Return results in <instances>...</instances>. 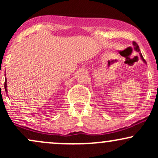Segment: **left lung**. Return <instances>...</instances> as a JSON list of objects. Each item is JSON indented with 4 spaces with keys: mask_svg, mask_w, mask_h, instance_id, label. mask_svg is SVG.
<instances>
[{
    "mask_svg": "<svg viewBox=\"0 0 158 158\" xmlns=\"http://www.w3.org/2000/svg\"><path fill=\"white\" fill-rule=\"evenodd\" d=\"M133 45H134V49H135V50L136 51H137V52H139V55H140V57H141V59H142V60H143V61H144L145 63H146V60H145V59H143V57L142 54H141V52H140V50H139L138 44H137V43L135 42V41H133Z\"/></svg>",
    "mask_w": 158,
    "mask_h": 158,
    "instance_id": "1",
    "label": "left lung"
}]
</instances>
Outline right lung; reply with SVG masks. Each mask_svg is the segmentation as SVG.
Returning a JSON list of instances; mask_svg holds the SVG:
<instances>
[{
  "label": "right lung",
  "instance_id": "1",
  "mask_svg": "<svg viewBox=\"0 0 158 158\" xmlns=\"http://www.w3.org/2000/svg\"><path fill=\"white\" fill-rule=\"evenodd\" d=\"M6 80H5V82H4V88H5V90H6V92H7V88H6V87H7V85H6Z\"/></svg>",
  "mask_w": 158,
  "mask_h": 158
}]
</instances>
